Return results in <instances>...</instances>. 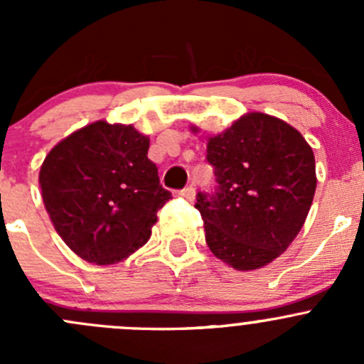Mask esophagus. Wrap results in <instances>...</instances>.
I'll return each mask as SVG.
<instances>
[{
	"instance_id": "1",
	"label": "esophagus",
	"mask_w": 364,
	"mask_h": 364,
	"mask_svg": "<svg viewBox=\"0 0 364 364\" xmlns=\"http://www.w3.org/2000/svg\"><path fill=\"white\" fill-rule=\"evenodd\" d=\"M179 193H181V196L185 197V199L193 200V197H196V188H193V186L190 185V186H186V188H183Z\"/></svg>"
}]
</instances>
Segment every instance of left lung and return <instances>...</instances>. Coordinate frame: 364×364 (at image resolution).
<instances>
[{"label": "left lung", "mask_w": 364, "mask_h": 364, "mask_svg": "<svg viewBox=\"0 0 364 364\" xmlns=\"http://www.w3.org/2000/svg\"><path fill=\"white\" fill-rule=\"evenodd\" d=\"M216 188L197 193L205 243L234 269L266 266L289 248L314 200V151L278 117L250 112L209 137Z\"/></svg>", "instance_id": "8db88e82"}]
</instances>
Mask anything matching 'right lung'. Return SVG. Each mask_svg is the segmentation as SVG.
<instances>
[{
    "label": "right lung",
    "instance_id": "right-lung-1",
    "mask_svg": "<svg viewBox=\"0 0 364 364\" xmlns=\"http://www.w3.org/2000/svg\"><path fill=\"white\" fill-rule=\"evenodd\" d=\"M132 124L97 121L54 146L40 168L43 204L61 240L87 262L116 264L148 243L171 199Z\"/></svg>",
    "mask_w": 364,
    "mask_h": 364
}]
</instances>
